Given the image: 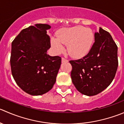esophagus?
I'll use <instances>...</instances> for the list:
<instances>
[{"instance_id": "34e87169", "label": "esophagus", "mask_w": 124, "mask_h": 124, "mask_svg": "<svg viewBox=\"0 0 124 124\" xmlns=\"http://www.w3.org/2000/svg\"><path fill=\"white\" fill-rule=\"evenodd\" d=\"M68 60L66 59L65 58H64V57H62V63H63V62H68Z\"/></svg>"}]
</instances>
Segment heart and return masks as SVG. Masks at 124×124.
Instances as JSON below:
<instances>
[{
  "label": "heart",
  "instance_id": "b5f03b06",
  "mask_svg": "<svg viewBox=\"0 0 124 124\" xmlns=\"http://www.w3.org/2000/svg\"><path fill=\"white\" fill-rule=\"evenodd\" d=\"M57 38H52L51 45L56 53L64 50L62 44L67 45L68 53L74 57H82L90 52L94 36L91 29L82 26L63 28L59 31Z\"/></svg>",
  "mask_w": 124,
  "mask_h": 124
}]
</instances>
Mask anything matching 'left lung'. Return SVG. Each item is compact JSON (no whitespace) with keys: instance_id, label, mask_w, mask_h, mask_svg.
<instances>
[{"instance_id":"obj_1","label":"left lung","mask_w":124,"mask_h":124,"mask_svg":"<svg viewBox=\"0 0 124 124\" xmlns=\"http://www.w3.org/2000/svg\"><path fill=\"white\" fill-rule=\"evenodd\" d=\"M69 62L76 88L84 95H96L107 88L115 78L118 67L117 46L110 33L100 28L94 34L90 52L82 58Z\"/></svg>"}]
</instances>
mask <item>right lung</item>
<instances>
[{
    "instance_id": "1",
    "label": "right lung",
    "mask_w": 124,
    "mask_h": 124,
    "mask_svg": "<svg viewBox=\"0 0 124 124\" xmlns=\"http://www.w3.org/2000/svg\"><path fill=\"white\" fill-rule=\"evenodd\" d=\"M47 24H36L23 29L11 44L10 65L18 86L33 96L44 94L56 82L61 57L46 54L51 47Z\"/></svg>"
}]
</instances>
